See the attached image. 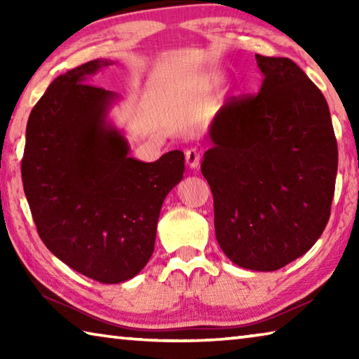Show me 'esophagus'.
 I'll list each match as a JSON object with an SVG mask.
<instances>
[{"instance_id":"34e87169","label":"esophagus","mask_w":359,"mask_h":359,"mask_svg":"<svg viewBox=\"0 0 359 359\" xmlns=\"http://www.w3.org/2000/svg\"><path fill=\"white\" fill-rule=\"evenodd\" d=\"M185 161L188 168L191 169H196L199 166V163H201V151L198 149H190L185 151Z\"/></svg>"}]
</instances>
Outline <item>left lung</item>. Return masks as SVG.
I'll return each mask as SVG.
<instances>
[{
	"label": "left lung",
	"mask_w": 359,
	"mask_h": 359,
	"mask_svg": "<svg viewBox=\"0 0 359 359\" xmlns=\"http://www.w3.org/2000/svg\"><path fill=\"white\" fill-rule=\"evenodd\" d=\"M263 83L212 120L201 172L218 245L234 264L277 271L313 247L330 220L337 141L327 102L293 60L257 55Z\"/></svg>",
	"instance_id": "left-lung-1"
}]
</instances>
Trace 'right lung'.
Returning <instances> with one entry per match:
<instances>
[{
    "label": "right lung",
    "instance_id": "right-lung-1",
    "mask_svg": "<svg viewBox=\"0 0 359 359\" xmlns=\"http://www.w3.org/2000/svg\"><path fill=\"white\" fill-rule=\"evenodd\" d=\"M111 60L58 76L27 123L23 190L39 238L58 259L101 283L130 280L154 253L166 194L184 179V151L130 156L107 120L118 95L88 83Z\"/></svg>",
    "mask_w": 359,
    "mask_h": 359
}]
</instances>
